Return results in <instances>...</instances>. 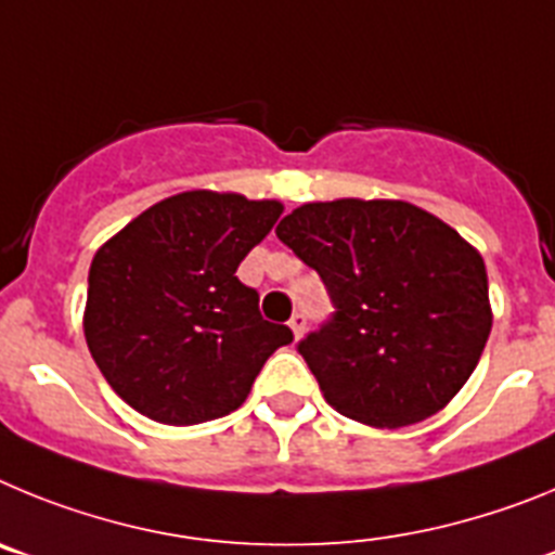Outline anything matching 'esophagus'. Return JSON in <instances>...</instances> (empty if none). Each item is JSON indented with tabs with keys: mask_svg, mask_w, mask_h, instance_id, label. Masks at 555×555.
I'll return each mask as SVG.
<instances>
[{
	"mask_svg": "<svg viewBox=\"0 0 555 555\" xmlns=\"http://www.w3.org/2000/svg\"><path fill=\"white\" fill-rule=\"evenodd\" d=\"M288 327H292L294 338H300L302 331H306V313H302V311L292 313V320H288Z\"/></svg>",
	"mask_w": 555,
	"mask_h": 555,
	"instance_id": "obj_1",
	"label": "esophagus"
}]
</instances>
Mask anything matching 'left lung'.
Returning <instances> with one entry per match:
<instances>
[{
    "instance_id": "1",
    "label": "left lung",
    "mask_w": 555,
    "mask_h": 555,
    "mask_svg": "<svg viewBox=\"0 0 555 555\" xmlns=\"http://www.w3.org/2000/svg\"><path fill=\"white\" fill-rule=\"evenodd\" d=\"M274 233L336 308L297 352L338 414L403 428L467 384L492 308L483 258L450 224L400 199H336L292 210Z\"/></svg>"
}]
</instances>
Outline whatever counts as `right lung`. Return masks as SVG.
<instances>
[{"mask_svg":"<svg viewBox=\"0 0 555 555\" xmlns=\"http://www.w3.org/2000/svg\"><path fill=\"white\" fill-rule=\"evenodd\" d=\"M283 205L185 191L102 244L88 272L86 341L127 405L164 425H197L247 400L294 333L261 317L235 278Z\"/></svg>","mask_w":555,"mask_h":555,"instance_id":"1","label":"right lung"}]
</instances>
